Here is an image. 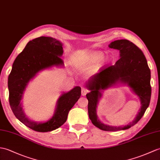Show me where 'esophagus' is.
<instances>
[{"mask_svg":"<svg viewBox=\"0 0 160 160\" xmlns=\"http://www.w3.org/2000/svg\"><path fill=\"white\" fill-rule=\"evenodd\" d=\"M81 92H82V96H84V95H87V93H88V91L86 88H82V89Z\"/></svg>","mask_w":160,"mask_h":160,"instance_id":"34e87169","label":"esophagus"}]
</instances>
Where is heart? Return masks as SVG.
Returning a JSON list of instances; mask_svg holds the SVG:
<instances>
[{
    "label": "heart",
    "instance_id": "1",
    "mask_svg": "<svg viewBox=\"0 0 160 160\" xmlns=\"http://www.w3.org/2000/svg\"><path fill=\"white\" fill-rule=\"evenodd\" d=\"M102 56L103 54L101 52L95 51L84 56H78L76 54H73L72 56L71 59L74 65H76L77 66H82L97 62L102 58ZM103 61H105L106 62L109 61L110 58L108 57H106L103 58Z\"/></svg>",
    "mask_w": 160,
    "mask_h": 160
}]
</instances>
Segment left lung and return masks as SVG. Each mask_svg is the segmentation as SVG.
I'll list each match as a JSON object with an SVG mask.
<instances>
[{"label": "left lung", "instance_id": "left-lung-1", "mask_svg": "<svg viewBox=\"0 0 160 160\" xmlns=\"http://www.w3.org/2000/svg\"><path fill=\"white\" fill-rule=\"evenodd\" d=\"M109 48L119 50L120 58L114 65L106 67L86 83L91 92L87 94L88 117L95 127L103 131L117 132L130 128L142 117L149 106L151 87V71L143 52L134 43L127 39L116 40ZM118 83L128 84L139 96L141 108L135 119L127 126L115 127L103 124L97 115V106L101 97V91Z\"/></svg>", "mask_w": 160, "mask_h": 160}]
</instances>
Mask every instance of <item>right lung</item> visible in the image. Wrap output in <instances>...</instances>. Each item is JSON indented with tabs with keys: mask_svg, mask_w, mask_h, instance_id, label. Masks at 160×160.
<instances>
[{
	"mask_svg": "<svg viewBox=\"0 0 160 160\" xmlns=\"http://www.w3.org/2000/svg\"><path fill=\"white\" fill-rule=\"evenodd\" d=\"M62 44L50 37H40L27 44L15 59L8 78L9 101L15 116L28 128L36 132H48L60 128L68 118L69 110L79 99L81 88L74 87L59 97L53 117L44 122L33 121L26 116L21 100L29 81L37 73L53 66H63Z\"/></svg>",
	"mask_w": 160,
	"mask_h": 160,
	"instance_id": "add662e5",
	"label": "right lung"
}]
</instances>
